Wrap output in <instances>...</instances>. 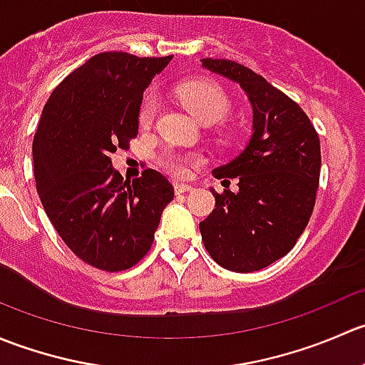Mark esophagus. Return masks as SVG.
<instances>
[{
    "mask_svg": "<svg viewBox=\"0 0 365 365\" xmlns=\"http://www.w3.org/2000/svg\"><path fill=\"white\" fill-rule=\"evenodd\" d=\"M190 190H192V187L190 185H185V183H175L176 194H185V192H190Z\"/></svg>",
    "mask_w": 365,
    "mask_h": 365,
    "instance_id": "34e87169",
    "label": "esophagus"
}]
</instances>
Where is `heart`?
<instances>
[{"label":"heart","mask_w":365,"mask_h":365,"mask_svg":"<svg viewBox=\"0 0 365 365\" xmlns=\"http://www.w3.org/2000/svg\"><path fill=\"white\" fill-rule=\"evenodd\" d=\"M178 98L182 104L189 109V113L196 118L200 123H215L224 120L227 113L231 111L230 95L222 90L217 83L208 79H194L180 84L176 88ZM159 101L153 93L146 95L139 108V125L148 127L152 125L153 118L157 114ZM203 159L200 153H182L176 150H165L160 153L159 164L162 169L175 176H187L189 171L196 165H200Z\"/></svg>","instance_id":"obj_1"}]
</instances>
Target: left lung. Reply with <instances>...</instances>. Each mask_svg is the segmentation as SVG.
I'll use <instances>...</instances> for the list:
<instances>
[{
    "mask_svg": "<svg viewBox=\"0 0 365 365\" xmlns=\"http://www.w3.org/2000/svg\"><path fill=\"white\" fill-rule=\"evenodd\" d=\"M203 67L240 84L252 106V138L215 178H237L238 192H215L200 222L210 256L231 272H256L281 259L304 233L322 169L319 138L295 101L264 77L231 60L205 58ZM230 182V180H224Z\"/></svg>",
    "mask_w": 365,
    "mask_h": 365,
    "instance_id": "1",
    "label": "left lung"
}]
</instances>
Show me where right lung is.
Returning <instances> with one entry per match:
<instances>
[{
	"instance_id": "1",
	"label": "right lung",
	"mask_w": 365,
	"mask_h": 365,
	"mask_svg": "<svg viewBox=\"0 0 365 365\" xmlns=\"http://www.w3.org/2000/svg\"><path fill=\"white\" fill-rule=\"evenodd\" d=\"M171 58L95 54L43 106L33 138L36 192L61 240L98 270L139 263L175 197L162 173L146 169L127 182L111 162L138 138L143 91Z\"/></svg>"
}]
</instances>
